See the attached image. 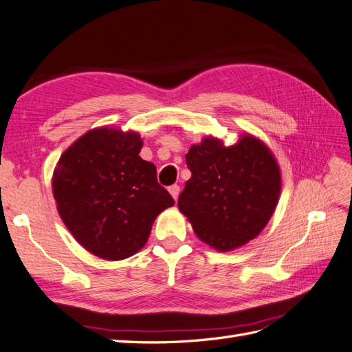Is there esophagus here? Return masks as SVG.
<instances>
[{
	"mask_svg": "<svg viewBox=\"0 0 352 352\" xmlns=\"http://www.w3.org/2000/svg\"><path fill=\"white\" fill-rule=\"evenodd\" d=\"M168 191H170V195L173 196V199L175 200H177V197H179V191H181V188H179V185H171V186H168Z\"/></svg>",
	"mask_w": 352,
	"mask_h": 352,
	"instance_id": "34e87169",
	"label": "esophagus"
}]
</instances>
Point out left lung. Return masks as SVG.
Returning a JSON list of instances; mask_svg holds the SVG:
<instances>
[{"label":"left lung","instance_id":"obj_1","mask_svg":"<svg viewBox=\"0 0 352 352\" xmlns=\"http://www.w3.org/2000/svg\"><path fill=\"white\" fill-rule=\"evenodd\" d=\"M185 157L191 179L177 206L199 239L221 252L255 239L281 191V173L270 150L252 135L229 147L205 138Z\"/></svg>","mask_w":352,"mask_h":352}]
</instances>
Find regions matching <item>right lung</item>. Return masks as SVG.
I'll use <instances>...</instances> for the list:
<instances>
[{"mask_svg": "<svg viewBox=\"0 0 352 352\" xmlns=\"http://www.w3.org/2000/svg\"><path fill=\"white\" fill-rule=\"evenodd\" d=\"M138 133L98 127L60 156L53 192L63 223L104 260H124L146 245L157 214L175 205L157 184L155 164L140 156Z\"/></svg>", "mask_w": 352, "mask_h": 352, "instance_id": "obj_1", "label": "right lung"}]
</instances>
